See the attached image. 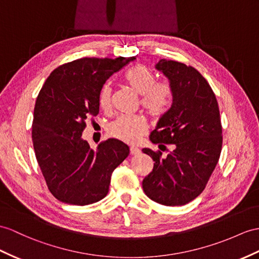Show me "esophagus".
Here are the masks:
<instances>
[{
    "instance_id": "1",
    "label": "esophagus",
    "mask_w": 259,
    "mask_h": 259,
    "mask_svg": "<svg viewBox=\"0 0 259 259\" xmlns=\"http://www.w3.org/2000/svg\"><path fill=\"white\" fill-rule=\"evenodd\" d=\"M130 153H131V155H138L141 153V150H140V148H137L135 146H131L130 147Z\"/></svg>"
}]
</instances>
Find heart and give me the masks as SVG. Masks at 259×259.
<instances>
[{
  "mask_svg": "<svg viewBox=\"0 0 259 259\" xmlns=\"http://www.w3.org/2000/svg\"><path fill=\"white\" fill-rule=\"evenodd\" d=\"M155 73L145 65H137L125 74V80L141 94L142 108L154 118L161 117L172 102V87L168 80H155ZM112 85L102 87L99 94L101 109L109 110L112 105ZM109 134L124 143H135L147 131V121L143 115H121L109 125Z\"/></svg>",
  "mask_w": 259,
  "mask_h": 259,
  "instance_id": "heart-1",
  "label": "heart"
}]
</instances>
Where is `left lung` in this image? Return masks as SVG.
Returning a JSON list of instances; mask_svg holds the SVG:
<instances>
[{"instance_id": "1", "label": "left lung", "mask_w": 259, "mask_h": 259, "mask_svg": "<svg viewBox=\"0 0 259 259\" xmlns=\"http://www.w3.org/2000/svg\"><path fill=\"white\" fill-rule=\"evenodd\" d=\"M156 68L169 79L174 96L171 108L149 138L161 146L174 144L175 149L167 156L160 150L143 149L155 161L143 189L157 203L184 205L204 190L219 161L223 142L219 104L197 69L167 59H160Z\"/></svg>"}]
</instances>
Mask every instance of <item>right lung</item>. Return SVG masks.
<instances>
[{"instance_id": "add662e5", "label": "right lung", "mask_w": 259, "mask_h": 259, "mask_svg": "<svg viewBox=\"0 0 259 259\" xmlns=\"http://www.w3.org/2000/svg\"><path fill=\"white\" fill-rule=\"evenodd\" d=\"M135 57H85L56 68L40 89L31 138L49 191L64 203L87 205L109 192L111 175L128 156L127 145L101 142L97 150L81 138L88 118L98 115L99 94L112 74Z\"/></svg>"}]
</instances>
